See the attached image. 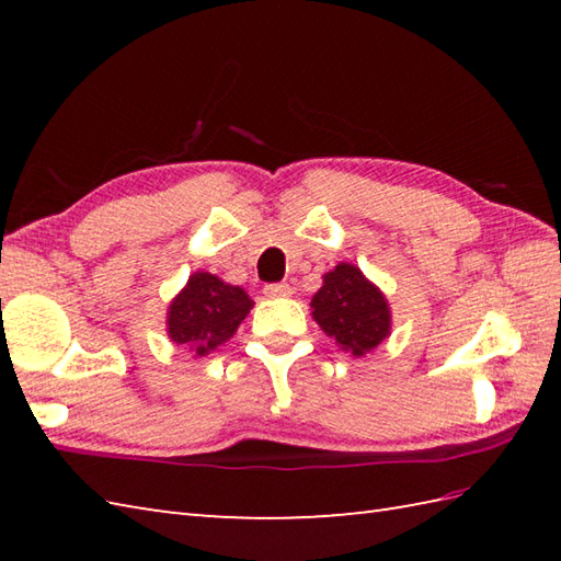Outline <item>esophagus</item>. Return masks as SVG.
I'll use <instances>...</instances> for the list:
<instances>
[{
	"mask_svg": "<svg viewBox=\"0 0 561 561\" xmlns=\"http://www.w3.org/2000/svg\"><path fill=\"white\" fill-rule=\"evenodd\" d=\"M262 291H265V296H270V299H279V296H291V287H289V284H267V287L265 289H262Z\"/></svg>",
	"mask_w": 561,
	"mask_h": 561,
	"instance_id": "1",
	"label": "esophagus"
}]
</instances>
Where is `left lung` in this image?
<instances>
[{"label":"left lung","mask_w":561,"mask_h":561,"mask_svg":"<svg viewBox=\"0 0 561 561\" xmlns=\"http://www.w3.org/2000/svg\"><path fill=\"white\" fill-rule=\"evenodd\" d=\"M311 316L342 352L356 359L371 354L392 330L386 294L352 262H340L323 274V287L311 299Z\"/></svg>","instance_id":"8db88e82"}]
</instances>
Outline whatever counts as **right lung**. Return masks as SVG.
<instances>
[{"label":"right lung","instance_id":"obj_1","mask_svg":"<svg viewBox=\"0 0 561 561\" xmlns=\"http://www.w3.org/2000/svg\"><path fill=\"white\" fill-rule=\"evenodd\" d=\"M253 306L243 287L197 270L169 304L165 335L175 347H183L193 354V359H199L229 342Z\"/></svg>","mask_w":561,"mask_h":561}]
</instances>
